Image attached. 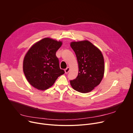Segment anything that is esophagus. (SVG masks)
<instances>
[{"label": "esophagus", "mask_w": 133, "mask_h": 133, "mask_svg": "<svg viewBox=\"0 0 133 133\" xmlns=\"http://www.w3.org/2000/svg\"><path fill=\"white\" fill-rule=\"evenodd\" d=\"M69 70H70V68L69 67H67L65 69V72L66 74H68V72L69 71Z\"/></svg>", "instance_id": "34e87169"}]
</instances>
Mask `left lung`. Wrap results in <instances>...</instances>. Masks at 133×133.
<instances>
[{"label":"left lung","mask_w":133,"mask_h":133,"mask_svg":"<svg viewBox=\"0 0 133 133\" xmlns=\"http://www.w3.org/2000/svg\"><path fill=\"white\" fill-rule=\"evenodd\" d=\"M78 63L77 77L70 81L71 87L78 92L91 91L101 82L104 74V60L100 50L88 41L71 42Z\"/></svg>","instance_id":"1"}]
</instances>
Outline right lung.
I'll use <instances>...</instances> for the list:
<instances>
[{
    "mask_svg": "<svg viewBox=\"0 0 133 133\" xmlns=\"http://www.w3.org/2000/svg\"><path fill=\"white\" fill-rule=\"evenodd\" d=\"M62 45L49 38L34 44L28 51L23 62V70L31 85L39 90L51 87L65 71L59 67L56 51Z\"/></svg>",
    "mask_w": 133,
    "mask_h": 133,
    "instance_id": "right-lung-1",
    "label": "right lung"
}]
</instances>
